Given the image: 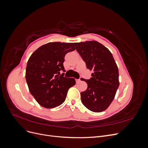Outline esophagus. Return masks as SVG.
<instances>
[{"label": "esophagus", "mask_w": 148, "mask_h": 148, "mask_svg": "<svg viewBox=\"0 0 148 148\" xmlns=\"http://www.w3.org/2000/svg\"><path fill=\"white\" fill-rule=\"evenodd\" d=\"M76 82H77V83H79L80 82V79H76Z\"/></svg>", "instance_id": "esophagus-1"}]
</instances>
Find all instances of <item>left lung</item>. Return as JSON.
<instances>
[{
  "label": "left lung",
  "mask_w": 148,
  "mask_h": 148,
  "mask_svg": "<svg viewBox=\"0 0 148 148\" xmlns=\"http://www.w3.org/2000/svg\"><path fill=\"white\" fill-rule=\"evenodd\" d=\"M74 44L87 69L93 71L90 79H80L88 84L86 90L80 93L83 104L95 112L104 111L114 100L119 86V70L112 54L95 41Z\"/></svg>",
  "instance_id": "obj_1"
}]
</instances>
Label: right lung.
<instances>
[{
	"mask_svg": "<svg viewBox=\"0 0 148 148\" xmlns=\"http://www.w3.org/2000/svg\"><path fill=\"white\" fill-rule=\"evenodd\" d=\"M75 50L73 43L49 42L29 57L26 80L30 93L39 105L51 109L65 101L69 89L76 83L73 78L64 77L65 56Z\"/></svg>",
	"mask_w": 148,
	"mask_h": 148,
	"instance_id": "add662e5",
	"label": "right lung"
}]
</instances>
